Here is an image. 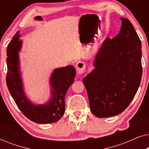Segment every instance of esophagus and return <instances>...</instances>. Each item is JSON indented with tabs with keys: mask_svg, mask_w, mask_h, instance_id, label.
Masks as SVG:
<instances>
[{
	"mask_svg": "<svg viewBox=\"0 0 149 149\" xmlns=\"http://www.w3.org/2000/svg\"><path fill=\"white\" fill-rule=\"evenodd\" d=\"M85 68H86V66H85V63L83 62H79L76 65V69L78 74H83L85 72Z\"/></svg>",
	"mask_w": 149,
	"mask_h": 149,
	"instance_id": "obj_1",
	"label": "esophagus"
}]
</instances>
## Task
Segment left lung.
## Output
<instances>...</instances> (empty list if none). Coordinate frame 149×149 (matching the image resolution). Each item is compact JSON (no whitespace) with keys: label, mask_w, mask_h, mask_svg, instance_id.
Listing matches in <instances>:
<instances>
[{"label":"left lung","mask_w":149,"mask_h":149,"mask_svg":"<svg viewBox=\"0 0 149 149\" xmlns=\"http://www.w3.org/2000/svg\"><path fill=\"white\" fill-rule=\"evenodd\" d=\"M119 33L103 42L95 68L83 79L91 112L99 118L119 115L134 99L142 79V45L133 25L121 17Z\"/></svg>","instance_id":"1"}]
</instances>
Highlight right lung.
Wrapping results in <instances>:
<instances>
[{"instance_id":"1","label":"right lung","mask_w":149,"mask_h":149,"mask_svg":"<svg viewBox=\"0 0 149 149\" xmlns=\"http://www.w3.org/2000/svg\"><path fill=\"white\" fill-rule=\"evenodd\" d=\"M19 31L13 36L7 50V73L6 82L17 107L28 119L36 123H52L58 121L65 112V95L74 82L76 70L74 66L56 68L50 78L51 98L44 104H34L28 98L19 70V52L22 40Z\"/></svg>"}]
</instances>
